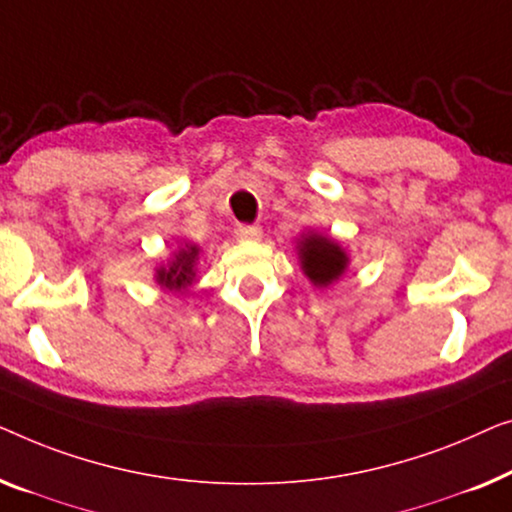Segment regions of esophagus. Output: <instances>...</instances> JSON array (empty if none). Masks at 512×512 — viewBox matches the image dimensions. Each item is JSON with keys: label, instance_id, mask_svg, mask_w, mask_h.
Masks as SVG:
<instances>
[{"label": "esophagus", "instance_id": "esophagus-1", "mask_svg": "<svg viewBox=\"0 0 512 512\" xmlns=\"http://www.w3.org/2000/svg\"><path fill=\"white\" fill-rule=\"evenodd\" d=\"M234 236L241 241H259L262 239V229L257 225H236Z\"/></svg>", "mask_w": 512, "mask_h": 512}]
</instances>
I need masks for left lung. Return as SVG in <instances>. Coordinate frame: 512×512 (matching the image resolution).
<instances>
[{
    "label": "left lung",
    "mask_w": 512,
    "mask_h": 512,
    "mask_svg": "<svg viewBox=\"0 0 512 512\" xmlns=\"http://www.w3.org/2000/svg\"><path fill=\"white\" fill-rule=\"evenodd\" d=\"M299 262L313 285L327 287L336 278H341L348 266V255L329 236L308 232L299 241Z\"/></svg>",
    "instance_id": "8db88e82"
}]
</instances>
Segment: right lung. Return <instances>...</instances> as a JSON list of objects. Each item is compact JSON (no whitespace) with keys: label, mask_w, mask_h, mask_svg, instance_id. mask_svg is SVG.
Instances as JSON below:
<instances>
[{"label":"right lung","mask_w":512,"mask_h":512,"mask_svg":"<svg viewBox=\"0 0 512 512\" xmlns=\"http://www.w3.org/2000/svg\"><path fill=\"white\" fill-rule=\"evenodd\" d=\"M199 257V248L192 243H185V248L178 250L174 259L167 266L157 269V283L167 287L171 292H181L187 285H192L194 280V262Z\"/></svg>","instance_id":"obj_1"}]
</instances>
